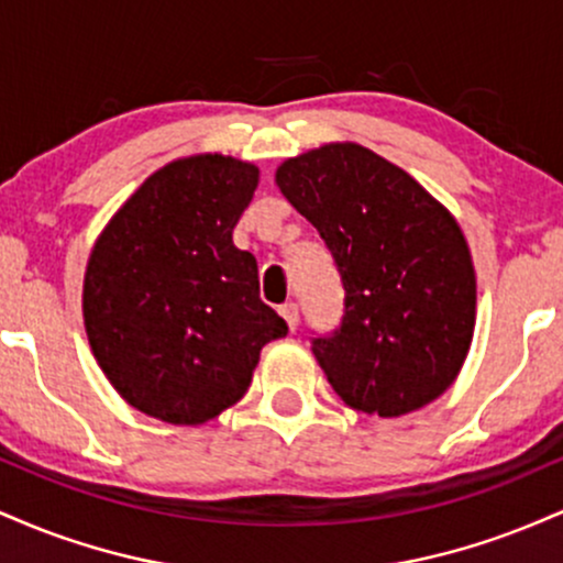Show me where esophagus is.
<instances>
[{
	"mask_svg": "<svg viewBox=\"0 0 563 563\" xmlns=\"http://www.w3.org/2000/svg\"><path fill=\"white\" fill-rule=\"evenodd\" d=\"M280 314H283V320H286V325L290 328V331H296V325H299V307H296L294 301L283 303Z\"/></svg>",
	"mask_w": 563,
	"mask_h": 563,
	"instance_id": "1",
	"label": "esophagus"
}]
</instances>
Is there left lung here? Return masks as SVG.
<instances>
[{
    "label": "left lung",
    "mask_w": 563,
    "mask_h": 563,
    "mask_svg": "<svg viewBox=\"0 0 563 563\" xmlns=\"http://www.w3.org/2000/svg\"><path fill=\"white\" fill-rule=\"evenodd\" d=\"M275 185L318 228L344 280V322L312 346L341 402L399 418L442 397L476 325L474 260L452 211L357 142L286 158Z\"/></svg>",
    "instance_id": "left-lung-1"
}]
</instances>
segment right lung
<instances>
[{
    "label": "right lung",
    "instance_id": "add662e5",
    "mask_svg": "<svg viewBox=\"0 0 563 563\" xmlns=\"http://www.w3.org/2000/svg\"><path fill=\"white\" fill-rule=\"evenodd\" d=\"M260 166L196 153L153 172L108 219L84 269L89 346L134 410L200 426L241 402L262 346L288 333L260 299V269L232 230Z\"/></svg>",
    "mask_w": 563,
    "mask_h": 563
}]
</instances>
